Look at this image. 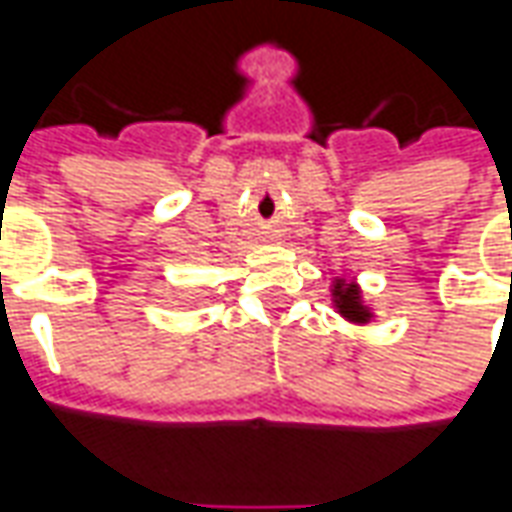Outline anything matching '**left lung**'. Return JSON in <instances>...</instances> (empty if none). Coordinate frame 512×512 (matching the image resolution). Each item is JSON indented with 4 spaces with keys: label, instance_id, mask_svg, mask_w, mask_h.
Masks as SVG:
<instances>
[{
    "label": "left lung",
    "instance_id": "1",
    "mask_svg": "<svg viewBox=\"0 0 512 512\" xmlns=\"http://www.w3.org/2000/svg\"><path fill=\"white\" fill-rule=\"evenodd\" d=\"M332 301H334V307H337V312L343 315L345 321L367 323L370 318H373L370 307H365V301H362V290H359V285H356V282L334 279Z\"/></svg>",
    "mask_w": 512,
    "mask_h": 512
}]
</instances>
